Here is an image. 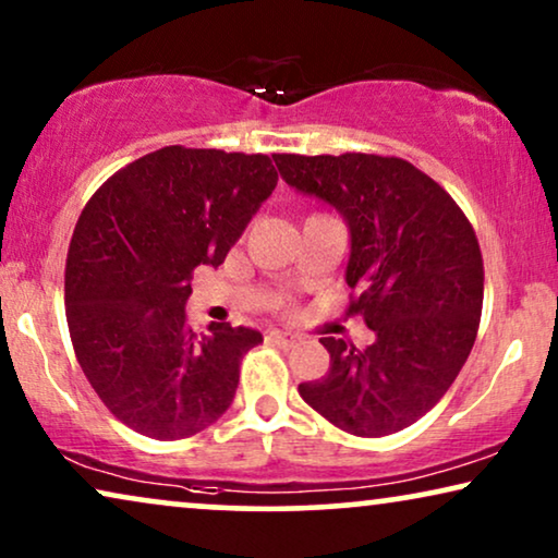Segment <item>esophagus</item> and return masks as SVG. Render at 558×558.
Here are the masks:
<instances>
[{
	"mask_svg": "<svg viewBox=\"0 0 558 558\" xmlns=\"http://www.w3.org/2000/svg\"><path fill=\"white\" fill-rule=\"evenodd\" d=\"M266 340L274 342V345L292 348L294 342L300 340V335H294V332H289V330H277V327H274V330H266Z\"/></svg>",
	"mask_w": 558,
	"mask_h": 558,
	"instance_id": "esophagus-1",
	"label": "esophagus"
}]
</instances>
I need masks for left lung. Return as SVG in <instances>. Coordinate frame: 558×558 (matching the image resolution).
I'll return each mask as SVG.
<instances>
[{
    "label": "left lung",
    "mask_w": 558,
    "mask_h": 558,
    "mask_svg": "<svg viewBox=\"0 0 558 558\" xmlns=\"http://www.w3.org/2000/svg\"><path fill=\"white\" fill-rule=\"evenodd\" d=\"M287 185L330 203L350 228L348 315L373 345L323 338L330 371L300 384L317 414L355 437L418 422L454 384L477 338L483 254L470 220L429 174L399 157L274 155Z\"/></svg>",
    "instance_id": "left-lung-1"
}]
</instances>
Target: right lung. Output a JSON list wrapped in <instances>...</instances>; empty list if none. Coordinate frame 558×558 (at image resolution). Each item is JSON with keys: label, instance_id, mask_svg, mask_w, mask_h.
Listing matches in <instances>:
<instances>
[{"label": "right lung", "instance_id": "1", "mask_svg": "<svg viewBox=\"0 0 558 558\" xmlns=\"http://www.w3.org/2000/svg\"><path fill=\"white\" fill-rule=\"evenodd\" d=\"M266 155L174 144L111 174L83 208L65 262L73 350L104 407L144 437L203 432L231 407L251 327L190 330L197 266H220L277 187Z\"/></svg>", "mask_w": 558, "mask_h": 558}]
</instances>
